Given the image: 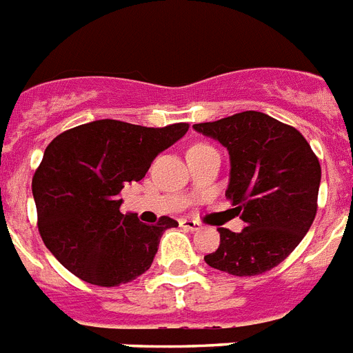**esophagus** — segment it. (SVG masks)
I'll return each instance as SVG.
<instances>
[{
    "label": "esophagus",
    "mask_w": 353,
    "mask_h": 353,
    "mask_svg": "<svg viewBox=\"0 0 353 353\" xmlns=\"http://www.w3.org/2000/svg\"><path fill=\"white\" fill-rule=\"evenodd\" d=\"M180 227L185 228V230L196 232V230H200L201 225L198 221H194V219H182V221H180Z\"/></svg>",
    "instance_id": "34e87169"
}]
</instances>
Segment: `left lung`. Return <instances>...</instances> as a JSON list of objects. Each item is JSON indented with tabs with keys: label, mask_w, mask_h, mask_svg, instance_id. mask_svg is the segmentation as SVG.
Wrapping results in <instances>:
<instances>
[{
	"label": "left lung",
	"mask_w": 353,
	"mask_h": 353,
	"mask_svg": "<svg viewBox=\"0 0 353 353\" xmlns=\"http://www.w3.org/2000/svg\"><path fill=\"white\" fill-rule=\"evenodd\" d=\"M230 155L227 198L245 223L241 232L218 228L210 268L236 276L279 266L303 239L316 216L321 182L318 157L303 135L257 110L192 125Z\"/></svg>",
	"instance_id": "obj_1"
}]
</instances>
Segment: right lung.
<instances>
[{
	"label": "right lung",
	"mask_w": 353,
	"mask_h": 353,
	"mask_svg": "<svg viewBox=\"0 0 353 353\" xmlns=\"http://www.w3.org/2000/svg\"><path fill=\"white\" fill-rule=\"evenodd\" d=\"M189 130L188 123L146 128L117 119L74 126L48 144L32 191L39 232L65 270L89 284L114 288L150 270L161 237L174 219L141 223L119 210L128 183Z\"/></svg>",
	"instance_id": "right-lung-1"
}]
</instances>
